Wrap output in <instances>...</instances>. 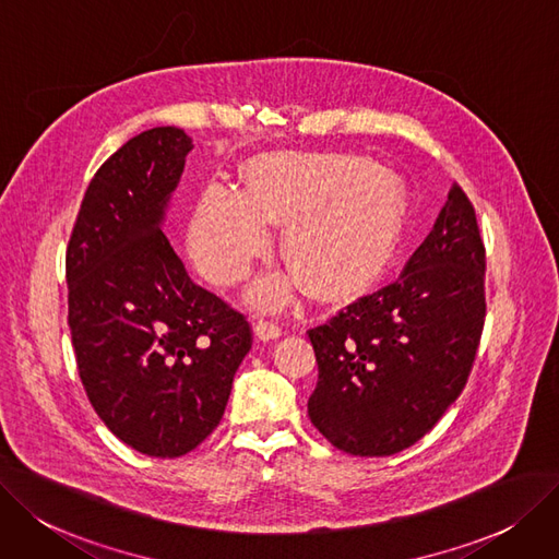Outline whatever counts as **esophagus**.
<instances>
[{"label":"esophagus","instance_id":"esophagus-1","mask_svg":"<svg viewBox=\"0 0 559 559\" xmlns=\"http://www.w3.org/2000/svg\"><path fill=\"white\" fill-rule=\"evenodd\" d=\"M254 332H257V337H259L261 342H271V340L282 337V328H280L277 323H273V321H263V319L257 321Z\"/></svg>","mask_w":559,"mask_h":559}]
</instances>
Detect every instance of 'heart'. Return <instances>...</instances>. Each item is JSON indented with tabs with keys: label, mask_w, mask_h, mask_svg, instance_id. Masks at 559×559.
I'll list each match as a JSON object with an SVG mask.
<instances>
[{
	"label": "heart",
	"mask_w": 559,
	"mask_h": 559,
	"mask_svg": "<svg viewBox=\"0 0 559 559\" xmlns=\"http://www.w3.org/2000/svg\"><path fill=\"white\" fill-rule=\"evenodd\" d=\"M284 225L280 254L294 275L261 280L250 302L277 307L300 286L319 300L362 294L390 263L404 197L394 176L350 155H267L250 165L242 192L211 186L199 197L192 257L211 282L229 286L250 273Z\"/></svg>",
	"instance_id": "b5f03b06"
}]
</instances>
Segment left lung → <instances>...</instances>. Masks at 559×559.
Returning a JSON list of instances; mask_svg holds the SVG:
<instances>
[{"label":"left lung","mask_w":559,"mask_h":559,"mask_svg":"<svg viewBox=\"0 0 559 559\" xmlns=\"http://www.w3.org/2000/svg\"><path fill=\"white\" fill-rule=\"evenodd\" d=\"M484 267L475 209L454 186L394 284L309 330L319 383L307 413L334 448L390 456L436 427L475 362Z\"/></svg>","instance_id":"obj_1"}]
</instances>
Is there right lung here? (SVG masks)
<instances>
[{
  "label": "right lung",
  "mask_w": 559,
  "mask_h": 559,
  "mask_svg": "<svg viewBox=\"0 0 559 559\" xmlns=\"http://www.w3.org/2000/svg\"><path fill=\"white\" fill-rule=\"evenodd\" d=\"M190 151L174 126L128 140L88 183L66 250L86 396L128 448L160 459L213 433L252 348L250 323L190 280L163 234Z\"/></svg>",
  "instance_id": "right-lung-1"
}]
</instances>
